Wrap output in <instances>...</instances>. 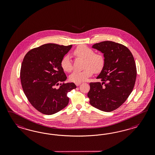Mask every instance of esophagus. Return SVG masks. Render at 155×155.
Segmentation results:
<instances>
[{"mask_svg": "<svg viewBox=\"0 0 155 155\" xmlns=\"http://www.w3.org/2000/svg\"><path fill=\"white\" fill-rule=\"evenodd\" d=\"M81 84V82H80V83H75V85H76L77 86H80Z\"/></svg>", "mask_w": 155, "mask_h": 155, "instance_id": "34e87169", "label": "esophagus"}]
</instances>
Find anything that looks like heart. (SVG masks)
Wrapping results in <instances>:
<instances>
[{
	"mask_svg": "<svg viewBox=\"0 0 155 155\" xmlns=\"http://www.w3.org/2000/svg\"><path fill=\"white\" fill-rule=\"evenodd\" d=\"M73 54L77 58L84 59V68L82 71H74L69 77L71 81L75 83H80L87 80L93 75L94 71L99 73L103 69L105 60L102 54L94 53L89 47L81 45L77 47L73 51ZM62 69L66 72H70L73 69L72 62L69 55H65L62 58L60 62Z\"/></svg>",
	"mask_w": 155,
	"mask_h": 155,
	"instance_id": "1",
	"label": "heart"
}]
</instances>
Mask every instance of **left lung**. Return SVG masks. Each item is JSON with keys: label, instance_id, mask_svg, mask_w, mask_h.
I'll return each instance as SVG.
<instances>
[{"label": "left lung", "instance_id": "8db88e82", "mask_svg": "<svg viewBox=\"0 0 155 155\" xmlns=\"http://www.w3.org/2000/svg\"><path fill=\"white\" fill-rule=\"evenodd\" d=\"M92 48L103 53L105 63L97 77L102 83H90L87 97L91 106L110 112L119 107L134 89L136 78L134 58L127 47L113 41L97 43Z\"/></svg>", "mask_w": 155, "mask_h": 155}]
</instances>
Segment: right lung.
Returning a JSON list of instances; mask_svg holds the SVG:
<instances>
[{"label": "right lung", "instance_id": "1", "mask_svg": "<svg viewBox=\"0 0 155 155\" xmlns=\"http://www.w3.org/2000/svg\"><path fill=\"white\" fill-rule=\"evenodd\" d=\"M72 45L46 44L33 48L25 54L21 64L20 80L29 102L39 112L45 115L57 113L68 104V92L75 89L71 83L60 84L67 77L60 65L61 60Z\"/></svg>", "mask_w": 155, "mask_h": 155}]
</instances>
